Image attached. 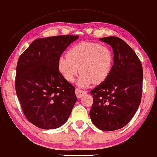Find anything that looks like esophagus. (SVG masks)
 Wrapping results in <instances>:
<instances>
[{
  "label": "esophagus",
  "mask_w": 157,
  "mask_h": 157,
  "mask_svg": "<svg viewBox=\"0 0 157 157\" xmlns=\"http://www.w3.org/2000/svg\"><path fill=\"white\" fill-rule=\"evenodd\" d=\"M87 91L86 90H79V89H76V95L77 97V98L80 99L81 97L83 95V94H86Z\"/></svg>",
  "instance_id": "1"
}]
</instances>
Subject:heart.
Here are the masks:
<instances>
[{"label": "heart", "instance_id": "b5f03b06", "mask_svg": "<svg viewBox=\"0 0 157 157\" xmlns=\"http://www.w3.org/2000/svg\"><path fill=\"white\" fill-rule=\"evenodd\" d=\"M67 56L58 60V69L67 81L72 82L78 73L79 87L85 88L91 83H101L109 76L113 63V55L109 48L98 43L82 42L69 48Z\"/></svg>", "mask_w": 157, "mask_h": 157}]
</instances>
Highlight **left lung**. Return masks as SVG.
<instances>
[{
	"label": "left lung",
	"instance_id": "left-lung-1",
	"mask_svg": "<svg viewBox=\"0 0 157 157\" xmlns=\"http://www.w3.org/2000/svg\"><path fill=\"white\" fill-rule=\"evenodd\" d=\"M113 51V65L108 78L90 91L93 104L90 117L102 131L124 127L135 115L140 104L143 67L134 51L119 37L100 38Z\"/></svg>",
	"mask_w": 157,
	"mask_h": 157
}]
</instances>
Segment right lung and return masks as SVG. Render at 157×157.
<instances>
[{
  "label": "right lung",
  "instance_id": "right-lung-1",
  "mask_svg": "<svg viewBox=\"0 0 157 157\" xmlns=\"http://www.w3.org/2000/svg\"><path fill=\"white\" fill-rule=\"evenodd\" d=\"M78 35L39 38L18 60L15 87L28 121L43 129H57L68 120L77 101L75 88L60 73L58 60Z\"/></svg>",
  "mask_w": 157,
  "mask_h": 157
}]
</instances>
